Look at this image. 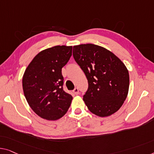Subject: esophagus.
I'll return each instance as SVG.
<instances>
[{"mask_svg":"<svg viewBox=\"0 0 154 154\" xmlns=\"http://www.w3.org/2000/svg\"><path fill=\"white\" fill-rule=\"evenodd\" d=\"M72 92L75 95H79V89H78L77 88H75L74 90H73Z\"/></svg>","mask_w":154,"mask_h":154,"instance_id":"34e87169","label":"esophagus"}]
</instances>
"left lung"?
Masks as SVG:
<instances>
[{
    "label": "left lung",
    "mask_w": 154,
    "mask_h": 154,
    "mask_svg": "<svg viewBox=\"0 0 154 154\" xmlns=\"http://www.w3.org/2000/svg\"><path fill=\"white\" fill-rule=\"evenodd\" d=\"M72 54L88 79L83 100L89 111L102 118L118 111L129 88V75L124 63L109 50L92 43L75 45Z\"/></svg>",
    "instance_id": "8db88e82"
}]
</instances>
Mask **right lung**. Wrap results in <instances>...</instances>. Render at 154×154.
<instances>
[{
  "instance_id": "1",
  "label": "right lung",
  "mask_w": 154,
  "mask_h": 154,
  "mask_svg": "<svg viewBox=\"0 0 154 154\" xmlns=\"http://www.w3.org/2000/svg\"><path fill=\"white\" fill-rule=\"evenodd\" d=\"M72 46L56 45L41 51L23 76V90L33 111L47 120H57L68 111L72 97L63 89L61 68L72 55Z\"/></svg>"
}]
</instances>
